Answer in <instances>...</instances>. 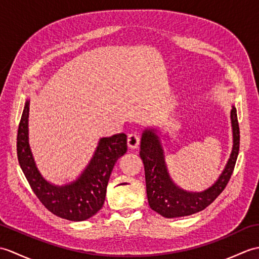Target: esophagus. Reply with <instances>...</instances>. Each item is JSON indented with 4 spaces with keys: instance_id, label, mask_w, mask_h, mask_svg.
Wrapping results in <instances>:
<instances>
[{
    "instance_id": "obj_1",
    "label": "esophagus",
    "mask_w": 259,
    "mask_h": 259,
    "mask_svg": "<svg viewBox=\"0 0 259 259\" xmlns=\"http://www.w3.org/2000/svg\"><path fill=\"white\" fill-rule=\"evenodd\" d=\"M126 144L130 149H137L140 144V138L137 134H130L128 136V140H126Z\"/></svg>"
}]
</instances>
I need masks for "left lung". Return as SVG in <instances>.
<instances>
[{"instance_id":"left-lung-1","label":"left lung","mask_w":259,"mask_h":259,"mask_svg":"<svg viewBox=\"0 0 259 259\" xmlns=\"http://www.w3.org/2000/svg\"><path fill=\"white\" fill-rule=\"evenodd\" d=\"M230 121L233 129V148L228 161L218 179L203 191H188L175 184L170 177L166 156L160 140V130L147 128L141 136L140 157L145 166L146 188L149 206L166 218L189 216L203 210L221 195L232 177L239 151V125L237 110L232 106Z\"/></svg>"}]
</instances>
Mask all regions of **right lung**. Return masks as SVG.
<instances>
[{
    "mask_svg": "<svg viewBox=\"0 0 259 259\" xmlns=\"http://www.w3.org/2000/svg\"><path fill=\"white\" fill-rule=\"evenodd\" d=\"M29 111L27 99L18 130V159L20 167L32 190L52 213L71 222L87 221L102 208L108 181L114 163L126 152L124 134L104 137L98 142L95 153L78 178L65 185L48 181L37 169L29 144Z\"/></svg>",
    "mask_w": 259,
    "mask_h": 259,
    "instance_id": "obj_1",
    "label": "right lung"
}]
</instances>
